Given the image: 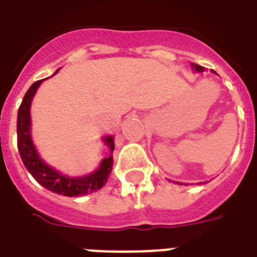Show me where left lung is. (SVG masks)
<instances>
[{"label":"left lung","instance_id":"1","mask_svg":"<svg viewBox=\"0 0 257 257\" xmlns=\"http://www.w3.org/2000/svg\"><path fill=\"white\" fill-rule=\"evenodd\" d=\"M191 65H192V69L195 70L196 73H201V72H204L203 66L197 65V64H193V62H192ZM175 183L176 184H180V185H181V184H184V183H179V181H175ZM199 184H201V183H199ZM185 185H188V184H185Z\"/></svg>","mask_w":257,"mask_h":257}]
</instances>
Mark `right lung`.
<instances>
[{
    "mask_svg": "<svg viewBox=\"0 0 257 257\" xmlns=\"http://www.w3.org/2000/svg\"><path fill=\"white\" fill-rule=\"evenodd\" d=\"M58 70L60 69L56 70V73ZM44 80H46V78H44ZM44 80L36 81L33 85L28 89V92L24 96V100L21 102V106L18 109L17 145L22 163L40 185L46 188L48 191L57 193V195L80 197V196L88 195V193H92V192H97L106 184L109 176H110V172H112L114 137H101L102 143L108 148L109 156L104 157L101 160L98 168L88 173V175L73 177V176L64 175L62 172L48 164L42 159L41 155L38 153L37 148H36V145L33 143V139H32V117H30L32 101H33L34 94H36L37 89L40 88Z\"/></svg>",
    "mask_w": 257,
    "mask_h": 257,
    "instance_id": "right-lung-1",
    "label": "right lung"
}]
</instances>
